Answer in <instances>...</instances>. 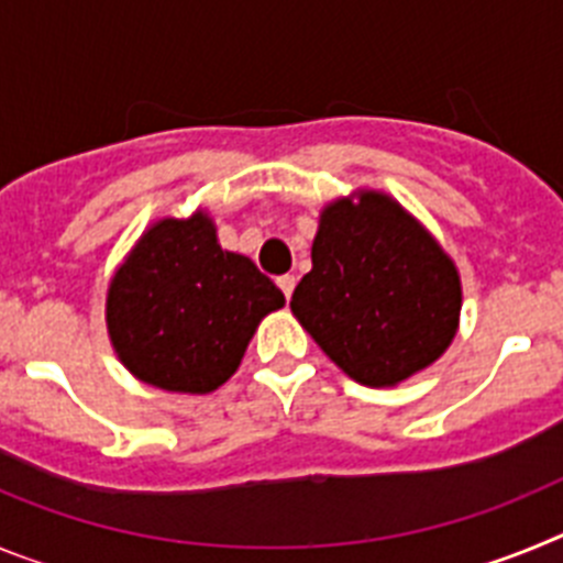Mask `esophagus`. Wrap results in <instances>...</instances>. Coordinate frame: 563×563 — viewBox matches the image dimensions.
<instances>
[{
	"instance_id": "obj_1",
	"label": "esophagus",
	"mask_w": 563,
	"mask_h": 563,
	"mask_svg": "<svg viewBox=\"0 0 563 563\" xmlns=\"http://www.w3.org/2000/svg\"><path fill=\"white\" fill-rule=\"evenodd\" d=\"M278 287H282L285 298H287V301H290L292 290H296V276H290V273H285V276H278Z\"/></svg>"
}]
</instances>
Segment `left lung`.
<instances>
[{
    "label": "left lung",
    "instance_id": "1",
    "mask_svg": "<svg viewBox=\"0 0 563 563\" xmlns=\"http://www.w3.org/2000/svg\"><path fill=\"white\" fill-rule=\"evenodd\" d=\"M292 312L363 386H395L445 352L460 324V273L431 233L386 194L321 213L312 271Z\"/></svg>",
    "mask_w": 563,
    "mask_h": 563
}]
</instances>
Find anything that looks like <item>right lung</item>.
I'll list each match as a JSON object with an SVG mask.
<instances>
[{
  "label": "right lung",
  "instance_id": "1",
  "mask_svg": "<svg viewBox=\"0 0 563 563\" xmlns=\"http://www.w3.org/2000/svg\"><path fill=\"white\" fill-rule=\"evenodd\" d=\"M285 292L247 256L222 251L206 213L163 220L118 267L107 296L112 346L148 386L208 395L236 372Z\"/></svg>",
  "mask_w": 563,
  "mask_h": 563
}]
</instances>
